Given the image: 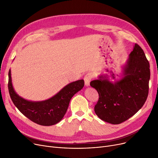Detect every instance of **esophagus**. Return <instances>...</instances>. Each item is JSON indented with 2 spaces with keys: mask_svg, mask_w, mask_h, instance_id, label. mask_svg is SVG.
Returning <instances> with one entry per match:
<instances>
[{
  "mask_svg": "<svg viewBox=\"0 0 158 158\" xmlns=\"http://www.w3.org/2000/svg\"><path fill=\"white\" fill-rule=\"evenodd\" d=\"M92 78V74L91 73H87L86 76L84 77V81H85V83L86 86H88L89 85V82L91 81V79Z\"/></svg>",
  "mask_w": 158,
  "mask_h": 158,
  "instance_id": "34e87169",
  "label": "esophagus"
}]
</instances>
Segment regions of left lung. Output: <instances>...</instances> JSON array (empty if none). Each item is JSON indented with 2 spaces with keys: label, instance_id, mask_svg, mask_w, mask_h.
<instances>
[{
  "label": "left lung",
  "instance_id": "1",
  "mask_svg": "<svg viewBox=\"0 0 158 158\" xmlns=\"http://www.w3.org/2000/svg\"><path fill=\"white\" fill-rule=\"evenodd\" d=\"M150 76V65L145 54L135 44L123 67L122 79L113 82L101 76L91 81L90 86L99 96L94 107L98 117L119 124L132 117L147 100Z\"/></svg>",
  "mask_w": 158,
  "mask_h": 158
}]
</instances>
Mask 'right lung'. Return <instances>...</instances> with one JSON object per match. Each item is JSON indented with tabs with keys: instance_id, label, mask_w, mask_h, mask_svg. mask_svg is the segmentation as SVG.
I'll return each instance as SVG.
<instances>
[{
	"instance_id": "add662e5",
	"label": "right lung",
	"mask_w": 158,
	"mask_h": 158,
	"mask_svg": "<svg viewBox=\"0 0 158 158\" xmlns=\"http://www.w3.org/2000/svg\"><path fill=\"white\" fill-rule=\"evenodd\" d=\"M8 76V89L15 106L29 120L44 126L54 125L62 120L67 111L70 99L85 85L83 79L74 81L47 100L34 102L26 100L15 92L12 85L11 70Z\"/></svg>"
}]
</instances>
